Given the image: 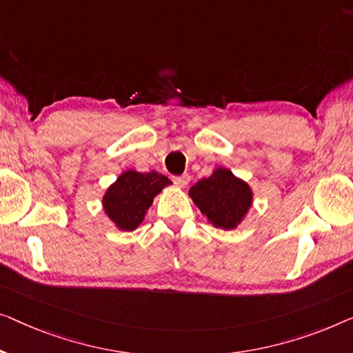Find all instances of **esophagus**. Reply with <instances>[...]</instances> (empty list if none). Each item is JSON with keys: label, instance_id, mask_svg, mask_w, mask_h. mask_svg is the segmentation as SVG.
I'll use <instances>...</instances> for the list:
<instances>
[{"label": "esophagus", "instance_id": "obj_1", "mask_svg": "<svg viewBox=\"0 0 353 353\" xmlns=\"http://www.w3.org/2000/svg\"><path fill=\"white\" fill-rule=\"evenodd\" d=\"M188 181H190V176L188 174H182V176H174L172 177V182L176 183L177 187H185Z\"/></svg>", "mask_w": 353, "mask_h": 353}]
</instances>
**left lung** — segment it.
<instances>
[{"mask_svg":"<svg viewBox=\"0 0 353 353\" xmlns=\"http://www.w3.org/2000/svg\"><path fill=\"white\" fill-rule=\"evenodd\" d=\"M190 196L200 211L217 228H233L240 224L252 201L251 188L228 170L219 168L208 179L190 188Z\"/></svg>","mask_w":353,"mask_h":353,"instance_id":"8db88e82","label":"left lung"}]
</instances>
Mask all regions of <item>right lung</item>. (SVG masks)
<instances>
[{
  "label": "right lung",
  "instance_id": "right-lung-1",
  "mask_svg": "<svg viewBox=\"0 0 353 353\" xmlns=\"http://www.w3.org/2000/svg\"><path fill=\"white\" fill-rule=\"evenodd\" d=\"M170 183V179L155 171H126L107 190L103 208L121 230H134L142 222L153 198Z\"/></svg>",
  "mask_w": 353,
  "mask_h": 353
}]
</instances>
